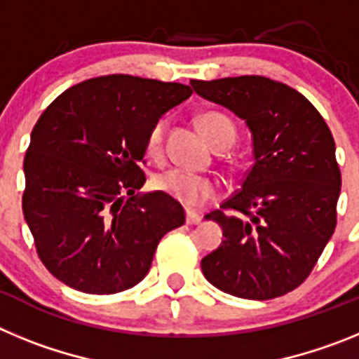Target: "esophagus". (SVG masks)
Returning a JSON list of instances; mask_svg holds the SVG:
<instances>
[{
	"instance_id": "34e87169",
	"label": "esophagus",
	"mask_w": 359,
	"mask_h": 359,
	"mask_svg": "<svg viewBox=\"0 0 359 359\" xmlns=\"http://www.w3.org/2000/svg\"><path fill=\"white\" fill-rule=\"evenodd\" d=\"M201 223V215L196 212H187V224H199Z\"/></svg>"
}]
</instances>
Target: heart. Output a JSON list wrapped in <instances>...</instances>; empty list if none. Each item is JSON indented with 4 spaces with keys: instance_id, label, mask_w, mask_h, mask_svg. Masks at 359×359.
Returning a JSON list of instances; mask_svg holds the SVG:
<instances>
[{
    "instance_id": "heart-1",
    "label": "heart",
    "mask_w": 359,
    "mask_h": 359,
    "mask_svg": "<svg viewBox=\"0 0 359 359\" xmlns=\"http://www.w3.org/2000/svg\"><path fill=\"white\" fill-rule=\"evenodd\" d=\"M198 128L207 136L212 145L221 138L236 140V128L233 123L221 113H205L198 118ZM165 133V120H158L147 136V149L151 154H158L161 149ZM154 187L165 194H169L176 201L183 203L185 207L198 208L203 203L215 199L219 194V187L214 180L199 174L189 172L183 169H170L158 174L154 177Z\"/></svg>"
}]
</instances>
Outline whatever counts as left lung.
Wrapping results in <instances>:
<instances>
[{
  "instance_id": "obj_1",
  "label": "left lung",
  "mask_w": 359,
  "mask_h": 359,
  "mask_svg": "<svg viewBox=\"0 0 359 359\" xmlns=\"http://www.w3.org/2000/svg\"><path fill=\"white\" fill-rule=\"evenodd\" d=\"M252 133L253 165L241 190L205 215L224 241L203 257L212 286L269 300L298 287L334 233L341 176L336 145L316 107L297 90L261 75L190 81Z\"/></svg>"
}]
</instances>
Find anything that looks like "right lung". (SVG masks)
<instances>
[{
  "label": "right lung",
  "instance_id": "1",
  "mask_svg": "<svg viewBox=\"0 0 359 359\" xmlns=\"http://www.w3.org/2000/svg\"><path fill=\"white\" fill-rule=\"evenodd\" d=\"M190 86L133 75L88 79L50 104L25 156L23 214L50 273L111 294L149 273L158 243L185 223L165 192H140L152 126Z\"/></svg>",
  "mask_w": 359,
  "mask_h": 359
}]
</instances>
